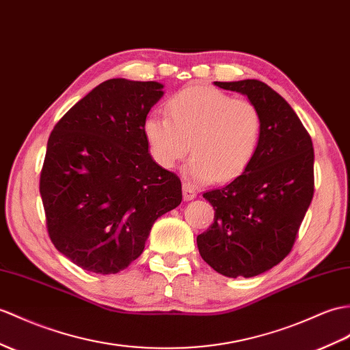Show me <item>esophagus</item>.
Returning a JSON list of instances; mask_svg holds the SVG:
<instances>
[{"mask_svg":"<svg viewBox=\"0 0 350 350\" xmlns=\"http://www.w3.org/2000/svg\"><path fill=\"white\" fill-rule=\"evenodd\" d=\"M197 197V191H195L189 183H183V200L191 201Z\"/></svg>","mask_w":350,"mask_h":350,"instance_id":"esophagus-1","label":"esophagus"}]
</instances>
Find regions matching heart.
<instances>
[{"mask_svg":"<svg viewBox=\"0 0 350 350\" xmlns=\"http://www.w3.org/2000/svg\"><path fill=\"white\" fill-rule=\"evenodd\" d=\"M168 116L152 113L143 122L149 152L162 168H173L191 150L185 168L195 182H228L254 159L262 131L256 105L215 88L191 86L167 101Z\"/></svg>","mask_w":350,"mask_h":350,"instance_id":"b5f03b06","label":"heart"}]
</instances>
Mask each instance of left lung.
I'll return each mask as SVG.
<instances>
[{
    "instance_id": "left-lung-1",
    "label": "left lung",
    "mask_w": 350,
    "mask_h": 350,
    "mask_svg": "<svg viewBox=\"0 0 350 350\" xmlns=\"http://www.w3.org/2000/svg\"><path fill=\"white\" fill-rule=\"evenodd\" d=\"M215 85L247 96L261 111L262 131L245 172L202 195L213 206L215 219L197 245L215 271L254 278L278 265L294 246L313 198V143L286 100L264 82Z\"/></svg>"
}]
</instances>
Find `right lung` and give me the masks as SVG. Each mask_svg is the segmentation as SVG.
<instances>
[{"mask_svg":"<svg viewBox=\"0 0 350 350\" xmlns=\"http://www.w3.org/2000/svg\"><path fill=\"white\" fill-rule=\"evenodd\" d=\"M164 85L110 79L65 113L40 176L55 247L86 271L115 274L143 254L158 217L182 202V183L159 167L143 134Z\"/></svg>","mask_w":350,"mask_h":350,"instance_id":"1","label":"right lung"}]
</instances>
